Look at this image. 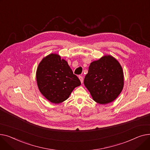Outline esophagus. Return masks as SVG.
Listing matches in <instances>:
<instances>
[{
	"label": "esophagus",
	"mask_w": 150,
	"mask_h": 150,
	"mask_svg": "<svg viewBox=\"0 0 150 150\" xmlns=\"http://www.w3.org/2000/svg\"><path fill=\"white\" fill-rule=\"evenodd\" d=\"M79 79H80V81H81V83H83V77L82 76H79Z\"/></svg>",
	"instance_id": "34e87169"
}]
</instances>
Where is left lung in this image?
Segmentation results:
<instances>
[{"instance_id":"left-lung-1","label":"left lung","mask_w":150,"mask_h":150,"mask_svg":"<svg viewBox=\"0 0 150 150\" xmlns=\"http://www.w3.org/2000/svg\"><path fill=\"white\" fill-rule=\"evenodd\" d=\"M84 85L97 103L107 104L114 101L120 94L124 85L120 64L110 55L93 61L85 77Z\"/></svg>"}]
</instances>
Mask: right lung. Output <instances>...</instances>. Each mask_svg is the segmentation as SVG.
I'll list each match as a JSON object with an SVG mask.
<instances>
[{
	"mask_svg": "<svg viewBox=\"0 0 150 150\" xmlns=\"http://www.w3.org/2000/svg\"><path fill=\"white\" fill-rule=\"evenodd\" d=\"M36 81L42 95L54 103L66 100L75 88L81 85L67 62L53 53L43 58L39 63Z\"/></svg>",
	"mask_w": 150,
	"mask_h": 150,
	"instance_id": "right-lung-1",
	"label": "right lung"
}]
</instances>
